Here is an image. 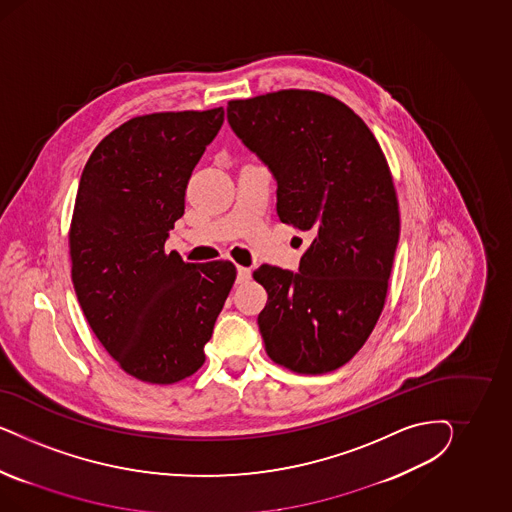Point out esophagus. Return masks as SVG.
<instances>
[{
  "label": "esophagus",
  "mask_w": 512,
  "mask_h": 512,
  "mask_svg": "<svg viewBox=\"0 0 512 512\" xmlns=\"http://www.w3.org/2000/svg\"><path fill=\"white\" fill-rule=\"evenodd\" d=\"M249 278H251V268H246V266H238L236 281H238V283H246Z\"/></svg>",
  "instance_id": "obj_1"
}]
</instances>
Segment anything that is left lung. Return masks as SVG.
I'll list each match as a JSON object with an SVG mask.
<instances>
[{
    "instance_id": "obj_1",
    "label": "left lung",
    "mask_w": 512,
    "mask_h": 512,
    "mask_svg": "<svg viewBox=\"0 0 512 512\" xmlns=\"http://www.w3.org/2000/svg\"><path fill=\"white\" fill-rule=\"evenodd\" d=\"M227 120L274 174L281 223L311 234L300 272H253L268 293L257 319L266 353L291 372H334L370 338L387 298L400 238L387 157L362 118L326 93L233 99Z\"/></svg>"
}]
</instances>
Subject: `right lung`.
Segmentation results:
<instances>
[{
	"label": "right lung",
	"mask_w": 512,
	"mask_h": 512,
	"mask_svg": "<svg viewBox=\"0 0 512 512\" xmlns=\"http://www.w3.org/2000/svg\"><path fill=\"white\" fill-rule=\"evenodd\" d=\"M223 116V107L135 116L95 146L80 176L69 229L75 293L110 357L144 383L172 385L201 368L236 279L231 261L184 263L165 251Z\"/></svg>",
	"instance_id": "add662e5"
}]
</instances>
